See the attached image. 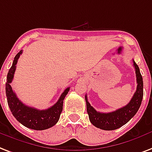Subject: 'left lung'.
<instances>
[{
    "mask_svg": "<svg viewBox=\"0 0 152 152\" xmlns=\"http://www.w3.org/2000/svg\"><path fill=\"white\" fill-rule=\"evenodd\" d=\"M133 66L135 69L137 88L131 101L126 106L115 110L114 112L102 113L97 112L96 110H95L94 107H91V104L88 101L87 95L85 96L87 112L88 114L89 120L95 127L102 130H115L122 127L123 125L126 124L136 114V112L140 107L143 99V77L141 76L140 68L134 61H133Z\"/></svg>",
    "mask_w": 152,
    "mask_h": 152,
    "instance_id": "1",
    "label": "left lung"
}]
</instances>
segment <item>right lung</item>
<instances>
[{
  "label": "right lung",
  "instance_id": "right-lung-1",
  "mask_svg": "<svg viewBox=\"0 0 152 152\" xmlns=\"http://www.w3.org/2000/svg\"><path fill=\"white\" fill-rule=\"evenodd\" d=\"M22 53V50H20L16 55L12 62V65L7 75L5 92L8 104L12 114L21 124L33 130H45L54 126L58 122L63 110L64 99L70 90V88H67L61 94L58 101L48 109L38 110L23 104L17 98V95L10 85L16 71V64Z\"/></svg>",
  "mask_w": 152,
  "mask_h": 152
}]
</instances>
